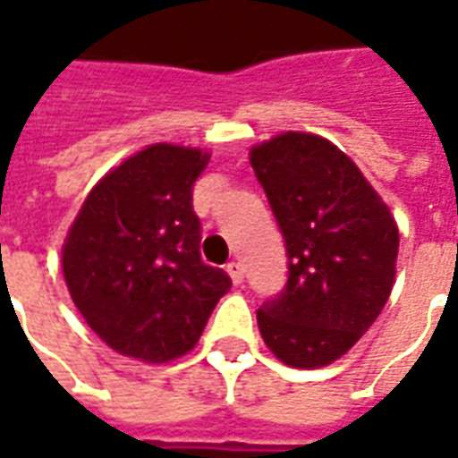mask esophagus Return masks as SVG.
Returning <instances> with one entry per match:
<instances>
[{"mask_svg": "<svg viewBox=\"0 0 458 458\" xmlns=\"http://www.w3.org/2000/svg\"><path fill=\"white\" fill-rule=\"evenodd\" d=\"M226 271H229V276H232V282L234 284L244 282V267H242V261H229V264H226Z\"/></svg>", "mask_w": 458, "mask_h": 458, "instance_id": "1", "label": "esophagus"}]
</instances>
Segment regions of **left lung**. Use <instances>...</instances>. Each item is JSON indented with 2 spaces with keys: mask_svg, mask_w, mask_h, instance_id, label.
I'll return each mask as SVG.
<instances>
[{
  "mask_svg": "<svg viewBox=\"0 0 458 458\" xmlns=\"http://www.w3.org/2000/svg\"><path fill=\"white\" fill-rule=\"evenodd\" d=\"M249 162L284 234L289 279L257 311L264 344L286 367L336 361L392 294L399 229L389 207L339 147L284 131Z\"/></svg>",
  "mask_w": 458,
  "mask_h": 458,
  "instance_id": "obj_1",
  "label": "left lung"
}]
</instances>
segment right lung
<instances>
[{
  "mask_svg": "<svg viewBox=\"0 0 458 458\" xmlns=\"http://www.w3.org/2000/svg\"><path fill=\"white\" fill-rule=\"evenodd\" d=\"M209 154L151 144L104 176L84 199L62 247L74 307L114 352L149 364L187 354L216 301L232 289L201 261L191 207Z\"/></svg>",
  "mask_w": 458,
  "mask_h": 458,
  "instance_id": "obj_1",
  "label": "right lung"
}]
</instances>
